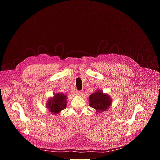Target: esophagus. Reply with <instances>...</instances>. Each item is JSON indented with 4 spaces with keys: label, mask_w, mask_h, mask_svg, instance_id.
<instances>
[{
    "label": "esophagus",
    "mask_w": 160,
    "mask_h": 160,
    "mask_svg": "<svg viewBox=\"0 0 160 160\" xmlns=\"http://www.w3.org/2000/svg\"><path fill=\"white\" fill-rule=\"evenodd\" d=\"M77 95H83V91H77Z\"/></svg>",
    "instance_id": "1"
}]
</instances>
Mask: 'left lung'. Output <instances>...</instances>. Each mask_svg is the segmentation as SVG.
I'll list each match as a JSON object with an SVG mask.
<instances>
[{"instance_id":"obj_1","label":"left lung","mask_w":160,"mask_h":160,"mask_svg":"<svg viewBox=\"0 0 160 160\" xmlns=\"http://www.w3.org/2000/svg\"><path fill=\"white\" fill-rule=\"evenodd\" d=\"M89 105L97 110V112L105 111L111 105V100L109 96L104 94L101 91H97L89 96Z\"/></svg>"}]
</instances>
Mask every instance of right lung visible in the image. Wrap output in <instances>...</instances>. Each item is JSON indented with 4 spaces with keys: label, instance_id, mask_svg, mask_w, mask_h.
I'll use <instances>...</instances> for the list:
<instances>
[{
    "label": "right lung",
    "instance_id": "add662e5",
    "mask_svg": "<svg viewBox=\"0 0 160 160\" xmlns=\"http://www.w3.org/2000/svg\"><path fill=\"white\" fill-rule=\"evenodd\" d=\"M67 96L62 93H57L54 98L49 100L47 103V109L53 114L59 113L66 108Z\"/></svg>",
    "mask_w": 160,
    "mask_h": 160
}]
</instances>
